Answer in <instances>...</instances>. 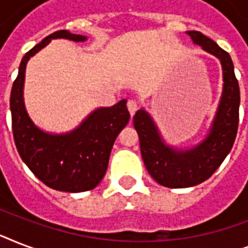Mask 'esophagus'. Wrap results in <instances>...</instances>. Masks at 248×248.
Here are the masks:
<instances>
[{"label": "esophagus", "mask_w": 248, "mask_h": 248, "mask_svg": "<svg viewBox=\"0 0 248 248\" xmlns=\"http://www.w3.org/2000/svg\"><path fill=\"white\" fill-rule=\"evenodd\" d=\"M127 109L128 112H130V114L134 116L136 110H138V101H136L135 99H130V100L127 101Z\"/></svg>", "instance_id": "34e87169"}]
</instances>
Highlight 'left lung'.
<instances>
[{
  "mask_svg": "<svg viewBox=\"0 0 248 248\" xmlns=\"http://www.w3.org/2000/svg\"><path fill=\"white\" fill-rule=\"evenodd\" d=\"M185 33L193 44L220 60L223 93L208 132L193 147L176 148L166 143L155 120L144 108L134 116L144 165L149 175L167 188H189L207 180L231 152L238 130L241 97L231 55L201 32Z\"/></svg>",
  "mask_w": 248,
  "mask_h": 248,
  "instance_id": "1",
  "label": "left lung"
}]
</instances>
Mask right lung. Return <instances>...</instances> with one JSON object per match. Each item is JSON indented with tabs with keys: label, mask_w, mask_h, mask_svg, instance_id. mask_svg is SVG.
<instances>
[{
	"label": "right lung",
	"mask_w": 248,
	"mask_h": 248,
	"mask_svg": "<svg viewBox=\"0 0 248 248\" xmlns=\"http://www.w3.org/2000/svg\"><path fill=\"white\" fill-rule=\"evenodd\" d=\"M60 38L87 40L82 34L58 31L25 54L10 95L13 134L23 162L44 184L60 192L79 193L93 189L104 177L114 140L128 124L130 113L124 99L113 107L95 109L77 127L64 134L44 131L33 122L24 103L27 63L51 40Z\"/></svg>",
	"instance_id": "1"
}]
</instances>
